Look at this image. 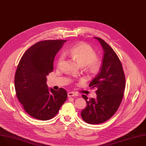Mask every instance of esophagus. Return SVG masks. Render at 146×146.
<instances>
[{"instance_id":"1","label":"esophagus","mask_w":146,"mask_h":146,"mask_svg":"<svg viewBox=\"0 0 146 146\" xmlns=\"http://www.w3.org/2000/svg\"><path fill=\"white\" fill-rule=\"evenodd\" d=\"M78 96V94L75 92H70L68 93V96L69 97V98H70V97H73V96Z\"/></svg>"}]
</instances>
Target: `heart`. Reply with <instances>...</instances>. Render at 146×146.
<instances>
[{"label": "heart", "mask_w": 146, "mask_h": 146, "mask_svg": "<svg viewBox=\"0 0 146 146\" xmlns=\"http://www.w3.org/2000/svg\"><path fill=\"white\" fill-rule=\"evenodd\" d=\"M66 53L75 58L81 65L85 66L90 73H96L101 68V59L97 56L94 48L89 44L79 43L68 50ZM64 60V56H61L57 63L58 66L62 64Z\"/></svg>", "instance_id": "heart-1"}]
</instances>
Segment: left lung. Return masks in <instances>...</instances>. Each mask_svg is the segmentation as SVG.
<instances>
[{
	"instance_id": "1",
	"label": "left lung",
	"mask_w": 146,
	"mask_h": 146,
	"mask_svg": "<svg viewBox=\"0 0 146 146\" xmlns=\"http://www.w3.org/2000/svg\"><path fill=\"white\" fill-rule=\"evenodd\" d=\"M102 44L104 56L100 72L89 86L96 88V99L82 95L86 107L81 111L82 119L91 124H100L109 120L118 110L123 98L125 77L122 64L113 48L103 39L94 37Z\"/></svg>"
}]
</instances>
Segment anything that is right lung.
<instances>
[{"label":"right lung","instance_id":"1","mask_svg":"<svg viewBox=\"0 0 146 146\" xmlns=\"http://www.w3.org/2000/svg\"><path fill=\"white\" fill-rule=\"evenodd\" d=\"M66 40H45L31 46L21 58L15 74L17 97L31 117H54L68 98L66 90L48 89L46 76L53 70L54 57Z\"/></svg>","mask_w":146,"mask_h":146}]
</instances>
